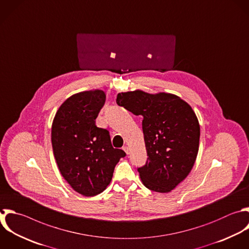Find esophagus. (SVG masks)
<instances>
[{"instance_id": "1", "label": "esophagus", "mask_w": 249, "mask_h": 249, "mask_svg": "<svg viewBox=\"0 0 249 249\" xmlns=\"http://www.w3.org/2000/svg\"><path fill=\"white\" fill-rule=\"evenodd\" d=\"M123 150H124V151L126 154H127V155L129 154V148H128L127 146H124V147L123 148Z\"/></svg>"}]
</instances>
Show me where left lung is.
I'll use <instances>...</instances> for the list:
<instances>
[{
	"instance_id": "obj_1",
	"label": "left lung",
	"mask_w": 249,
	"mask_h": 249,
	"mask_svg": "<svg viewBox=\"0 0 249 249\" xmlns=\"http://www.w3.org/2000/svg\"><path fill=\"white\" fill-rule=\"evenodd\" d=\"M117 104L142 116L146 163L138 167L145 187L168 193L192 170L199 145V124L192 107L180 97L142 90L119 93Z\"/></svg>"
}]
</instances>
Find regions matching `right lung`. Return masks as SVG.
<instances>
[{"mask_svg": "<svg viewBox=\"0 0 249 249\" xmlns=\"http://www.w3.org/2000/svg\"><path fill=\"white\" fill-rule=\"evenodd\" d=\"M103 90L72 95L57 110L52 126L53 155L60 173L79 194L93 196L110 184L125 153L112 146L109 131L95 120L105 104Z\"/></svg>", "mask_w": 249, "mask_h": 249, "instance_id": "obj_1", "label": "right lung"}]
</instances>
